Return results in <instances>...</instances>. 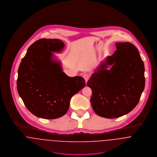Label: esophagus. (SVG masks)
I'll return each mask as SVG.
<instances>
[{
    "label": "esophagus",
    "instance_id": "1",
    "mask_svg": "<svg viewBox=\"0 0 157 157\" xmlns=\"http://www.w3.org/2000/svg\"><path fill=\"white\" fill-rule=\"evenodd\" d=\"M90 76V74H88V73H85V74H84V75H83V78H84V79H85V81H86V83H87L88 80L89 79Z\"/></svg>",
    "mask_w": 157,
    "mask_h": 157
}]
</instances>
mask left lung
Returning <instances> with one entry per match:
<instances>
[{
    "label": "left lung",
    "instance_id": "8db88e82",
    "mask_svg": "<svg viewBox=\"0 0 157 157\" xmlns=\"http://www.w3.org/2000/svg\"><path fill=\"white\" fill-rule=\"evenodd\" d=\"M116 46L115 52L105 58L87 82L92 90L90 102L94 111L108 119L131 111L145 85L144 63L137 48L129 42Z\"/></svg>",
    "mask_w": 157,
    "mask_h": 157
}]
</instances>
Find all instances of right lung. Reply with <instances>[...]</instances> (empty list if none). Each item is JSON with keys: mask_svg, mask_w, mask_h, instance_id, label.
<instances>
[{"mask_svg": "<svg viewBox=\"0 0 157 157\" xmlns=\"http://www.w3.org/2000/svg\"><path fill=\"white\" fill-rule=\"evenodd\" d=\"M65 46L59 39L42 38L28 48L18 70V93L34 116L54 119L69 109L71 97L86 86L81 76L69 77L53 53Z\"/></svg>", "mask_w": 157, "mask_h": 157, "instance_id": "right-lung-1", "label": "right lung"}]
</instances>
